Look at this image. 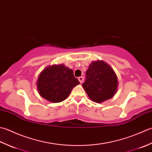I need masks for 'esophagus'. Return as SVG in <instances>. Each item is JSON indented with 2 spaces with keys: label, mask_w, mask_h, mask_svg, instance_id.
I'll return each instance as SVG.
<instances>
[{
  "label": "esophagus",
  "mask_w": 152,
  "mask_h": 152,
  "mask_svg": "<svg viewBox=\"0 0 152 152\" xmlns=\"http://www.w3.org/2000/svg\"><path fill=\"white\" fill-rule=\"evenodd\" d=\"M78 80H79V82L80 83H82L83 81V77H79L78 78Z\"/></svg>",
  "instance_id": "1"
}]
</instances>
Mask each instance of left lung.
Segmentation results:
<instances>
[{
  "label": "left lung",
  "mask_w": 152,
  "mask_h": 152,
  "mask_svg": "<svg viewBox=\"0 0 152 152\" xmlns=\"http://www.w3.org/2000/svg\"><path fill=\"white\" fill-rule=\"evenodd\" d=\"M82 86L90 99L96 103H102L115 94L118 80L109 64L97 60L90 64L86 72V80Z\"/></svg>",
  "instance_id": "8db88e82"
}]
</instances>
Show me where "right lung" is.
<instances>
[{"instance_id": "right-lung-1", "label": "right lung", "mask_w": 152, "mask_h": 152, "mask_svg": "<svg viewBox=\"0 0 152 152\" xmlns=\"http://www.w3.org/2000/svg\"><path fill=\"white\" fill-rule=\"evenodd\" d=\"M79 84L73 71L64 64L46 67L40 73L37 81L39 94L53 103L66 100L72 89Z\"/></svg>"}]
</instances>
